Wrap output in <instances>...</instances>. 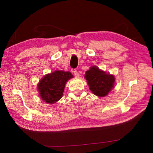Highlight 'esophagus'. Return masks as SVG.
Here are the masks:
<instances>
[{"label":"esophagus","mask_w":153,"mask_h":153,"mask_svg":"<svg viewBox=\"0 0 153 153\" xmlns=\"http://www.w3.org/2000/svg\"><path fill=\"white\" fill-rule=\"evenodd\" d=\"M74 74L75 77H76V78H78L79 76V74H78V72H77V70H74Z\"/></svg>","instance_id":"34e87169"}]
</instances>
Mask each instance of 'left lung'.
I'll return each instance as SVG.
<instances>
[{
    "mask_svg": "<svg viewBox=\"0 0 153 153\" xmlns=\"http://www.w3.org/2000/svg\"><path fill=\"white\" fill-rule=\"evenodd\" d=\"M89 89L93 94L99 97H106L115 86V77L106 73L97 66H92L86 71L84 76Z\"/></svg>",
    "mask_w": 153,
    "mask_h": 153,
    "instance_id": "left-lung-1",
    "label": "left lung"
}]
</instances>
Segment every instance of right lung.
Instances as JSON below:
<instances>
[{"mask_svg":"<svg viewBox=\"0 0 153 153\" xmlns=\"http://www.w3.org/2000/svg\"><path fill=\"white\" fill-rule=\"evenodd\" d=\"M74 76L69 71L56 70L45 75L37 85L38 91L43 101L54 104L63 97L67 82Z\"/></svg>","mask_w":153,"mask_h":153,"instance_id":"1","label":"right lung"}]
</instances>
